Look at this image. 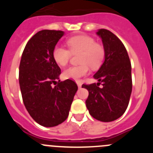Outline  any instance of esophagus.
<instances>
[{
	"label": "esophagus",
	"mask_w": 153,
	"mask_h": 153,
	"mask_svg": "<svg viewBox=\"0 0 153 153\" xmlns=\"http://www.w3.org/2000/svg\"><path fill=\"white\" fill-rule=\"evenodd\" d=\"M76 83H77V86H78V87H79V88H80V87H81V86H82V83H81V82H80V81H77V82H76Z\"/></svg>",
	"instance_id": "34e87169"
}]
</instances>
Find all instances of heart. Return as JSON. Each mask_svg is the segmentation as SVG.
Wrapping results in <instances>:
<instances>
[{
    "instance_id": "1",
    "label": "heart",
    "mask_w": 153,
    "mask_h": 153,
    "mask_svg": "<svg viewBox=\"0 0 153 153\" xmlns=\"http://www.w3.org/2000/svg\"><path fill=\"white\" fill-rule=\"evenodd\" d=\"M67 45L69 50L57 45L54 47L52 53L53 60L60 66H65L68 63L72 53H79L78 61L80 64L66 69L63 73L66 79L77 80L88 74L89 67L92 69L100 67L105 57L103 46L87 35L72 36L67 40Z\"/></svg>"
}]
</instances>
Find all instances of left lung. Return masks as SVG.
Segmentation results:
<instances>
[{
	"label": "left lung",
	"mask_w": 153,
	"mask_h": 153,
	"mask_svg": "<svg viewBox=\"0 0 153 153\" xmlns=\"http://www.w3.org/2000/svg\"><path fill=\"white\" fill-rule=\"evenodd\" d=\"M97 34L105 49V60L93 76L99 83L82 87L89 91L86 106L90 114L102 122H111L120 118L129 105L132 87L131 63L125 46L114 33L100 29Z\"/></svg>",
	"instance_id": "8db88e82"
}]
</instances>
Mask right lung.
<instances>
[{
	"instance_id": "add662e5",
	"label": "right lung",
	"mask_w": 153,
	"mask_h": 153,
	"mask_svg": "<svg viewBox=\"0 0 153 153\" xmlns=\"http://www.w3.org/2000/svg\"><path fill=\"white\" fill-rule=\"evenodd\" d=\"M63 35V31L55 30L35 33L25 46L19 67L24 106L30 117L45 127L67 120L78 90L72 79H59L61 70L53 57V50Z\"/></svg>"
}]
</instances>
